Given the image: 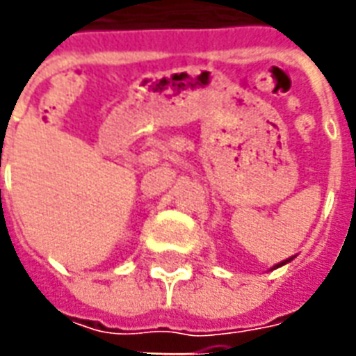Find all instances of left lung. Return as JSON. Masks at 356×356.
I'll return each mask as SVG.
<instances>
[{
  "label": "left lung",
  "mask_w": 356,
  "mask_h": 356,
  "mask_svg": "<svg viewBox=\"0 0 356 356\" xmlns=\"http://www.w3.org/2000/svg\"><path fill=\"white\" fill-rule=\"evenodd\" d=\"M291 259H293V257H290V259H284L282 263H278V265H275V267H273V268H278V267H282V265H286V263H290Z\"/></svg>",
  "instance_id": "1"
}]
</instances>
